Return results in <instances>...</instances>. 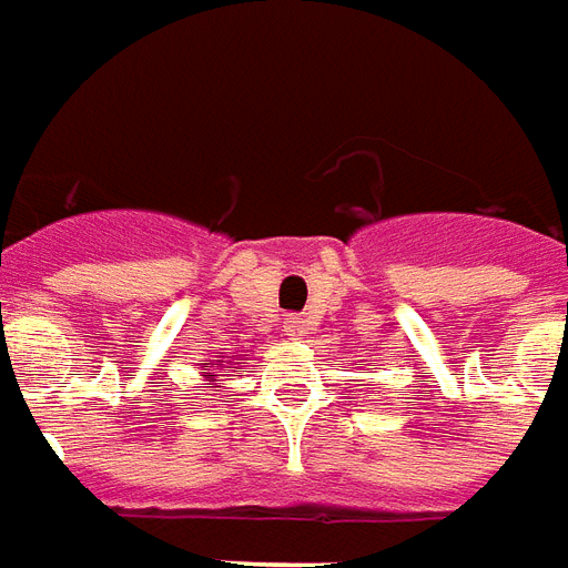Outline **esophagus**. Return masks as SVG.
Listing matches in <instances>:
<instances>
[{
  "label": "esophagus",
  "instance_id": "1",
  "mask_svg": "<svg viewBox=\"0 0 568 568\" xmlns=\"http://www.w3.org/2000/svg\"><path fill=\"white\" fill-rule=\"evenodd\" d=\"M306 331H310V324H306V318H301V315H288V318H285V333H288V336H303Z\"/></svg>",
  "mask_w": 568,
  "mask_h": 568
}]
</instances>
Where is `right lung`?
Segmentation results:
<instances>
[{
    "label": "right lung",
    "instance_id": "add662e5",
    "mask_svg": "<svg viewBox=\"0 0 568 568\" xmlns=\"http://www.w3.org/2000/svg\"><path fill=\"white\" fill-rule=\"evenodd\" d=\"M214 366H223V361H220V363H214ZM207 375H211V372H207Z\"/></svg>",
    "mask_w": 568,
    "mask_h": 568
}]
</instances>
